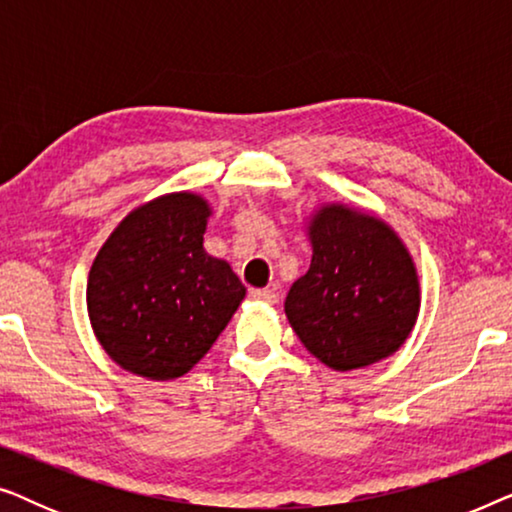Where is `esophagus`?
<instances>
[{
	"label": "esophagus",
	"instance_id": "34e87169",
	"mask_svg": "<svg viewBox=\"0 0 512 512\" xmlns=\"http://www.w3.org/2000/svg\"><path fill=\"white\" fill-rule=\"evenodd\" d=\"M249 296L258 300V303H275V300H277L275 291H272V289H251Z\"/></svg>",
	"mask_w": 512,
	"mask_h": 512
}]
</instances>
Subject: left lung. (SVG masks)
<instances>
[{"instance_id": "1", "label": "left lung", "mask_w": 512, "mask_h": 512, "mask_svg": "<svg viewBox=\"0 0 512 512\" xmlns=\"http://www.w3.org/2000/svg\"><path fill=\"white\" fill-rule=\"evenodd\" d=\"M312 263L286 296L284 312L307 352L333 370L387 359L415 328L417 268L391 226L347 205L310 216Z\"/></svg>"}]
</instances>
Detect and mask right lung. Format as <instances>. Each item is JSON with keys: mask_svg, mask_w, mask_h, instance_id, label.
<instances>
[{"mask_svg": "<svg viewBox=\"0 0 512 512\" xmlns=\"http://www.w3.org/2000/svg\"><path fill=\"white\" fill-rule=\"evenodd\" d=\"M212 214L198 193H167L132 209L97 251L88 275L95 338L128 373L186 375L244 300V284L202 235Z\"/></svg>", "mask_w": 512, "mask_h": 512, "instance_id": "obj_1", "label": "right lung"}]
</instances>
